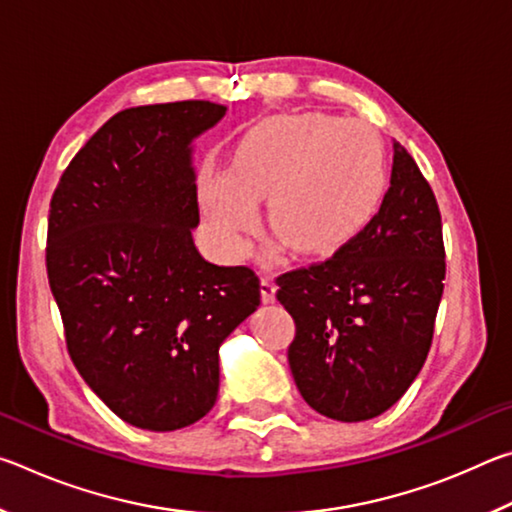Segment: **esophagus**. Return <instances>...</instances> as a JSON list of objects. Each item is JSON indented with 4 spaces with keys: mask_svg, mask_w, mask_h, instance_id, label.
Returning <instances> with one entry per match:
<instances>
[{
    "mask_svg": "<svg viewBox=\"0 0 512 512\" xmlns=\"http://www.w3.org/2000/svg\"><path fill=\"white\" fill-rule=\"evenodd\" d=\"M262 302H273L275 300V291H277V287H275V282L271 280V277H262Z\"/></svg>",
    "mask_w": 512,
    "mask_h": 512,
    "instance_id": "obj_1",
    "label": "esophagus"
}]
</instances>
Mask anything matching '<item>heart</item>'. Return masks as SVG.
I'll return each instance as SVG.
<instances>
[{"label": "heart", "instance_id": "1", "mask_svg": "<svg viewBox=\"0 0 512 512\" xmlns=\"http://www.w3.org/2000/svg\"><path fill=\"white\" fill-rule=\"evenodd\" d=\"M388 187L381 137L325 112L259 121L237 142L230 171L201 185L205 221L228 255L244 248L266 196V223L300 257H329L375 219Z\"/></svg>", "mask_w": 512, "mask_h": 512}]
</instances>
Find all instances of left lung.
I'll return each instance as SVG.
<instances>
[{
    "label": "left lung",
    "mask_w": 512,
    "mask_h": 512,
    "mask_svg": "<svg viewBox=\"0 0 512 512\" xmlns=\"http://www.w3.org/2000/svg\"><path fill=\"white\" fill-rule=\"evenodd\" d=\"M443 280L436 196L393 140L391 187L368 228L327 262L277 277L296 320L291 375L311 409L341 422L391 409L427 359Z\"/></svg>",
    "instance_id": "left-lung-1"
}]
</instances>
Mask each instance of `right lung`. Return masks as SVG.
<instances>
[{"label":"right lung","mask_w":512,"mask_h":512,"mask_svg":"<svg viewBox=\"0 0 512 512\" xmlns=\"http://www.w3.org/2000/svg\"><path fill=\"white\" fill-rule=\"evenodd\" d=\"M228 108L117 112L51 198L47 273L76 370L133 427L176 431L212 411L219 348L259 307L246 266L198 253L194 140Z\"/></svg>","instance_id":"right-lung-1"}]
</instances>
